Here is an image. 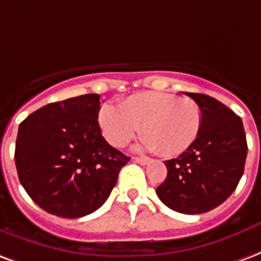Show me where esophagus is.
<instances>
[{"label":"esophagus","instance_id":"obj_1","mask_svg":"<svg viewBox=\"0 0 261 261\" xmlns=\"http://www.w3.org/2000/svg\"><path fill=\"white\" fill-rule=\"evenodd\" d=\"M133 160H135L136 163H139V164H142V165L149 164L150 161H151L149 157H133Z\"/></svg>","mask_w":261,"mask_h":261}]
</instances>
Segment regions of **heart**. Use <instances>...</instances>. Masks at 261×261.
<instances>
[{"instance_id":"b5f03b06","label":"heart","mask_w":261,"mask_h":261,"mask_svg":"<svg viewBox=\"0 0 261 261\" xmlns=\"http://www.w3.org/2000/svg\"><path fill=\"white\" fill-rule=\"evenodd\" d=\"M97 121L102 136L115 147H125L142 128L143 149L174 157L195 143L203 125V114L191 98L143 91L123 100L119 108L102 106Z\"/></svg>"}]
</instances>
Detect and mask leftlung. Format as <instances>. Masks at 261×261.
Returning <instances> with one entry per match:
<instances>
[{
    "label": "left lung",
    "instance_id": "obj_1",
    "mask_svg": "<svg viewBox=\"0 0 261 261\" xmlns=\"http://www.w3.org/2000/svg\"><path fill=\"white\" fill-rule=\"evenodd\" d=\"M185 94L201 108L203 125L189 149L165 161L168 174L155 193L171 210L201 214L220 206L237 189L248 143L242 119L227 106L206 94Z\"/></svg>",
    "mask_w": 261,
    "mask_h": 261
}]
</instances>
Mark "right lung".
<instances>
[{"label": "right lung", "instance_id": "add662e5", "mask_svg": "<svg viewBox=\"0 0 261 261\" xmlns=\"http://www.w3.org/2000/svg\"><path fill=\"white\" fill-rule=\"evenodd\" d=\"M98 94L41 107L19 125L15 164L32 200L62 218L87 216L104 204L129 157L106 142Z\"/></svg>", "mask_w": 261, "mask_h": 261}]
</instances>
